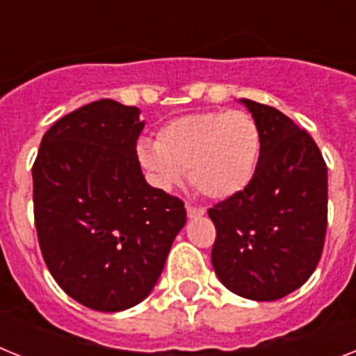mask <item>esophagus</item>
<instances>
[{
	"mask_svg": "<svg viewBox=\"0 0 356 356\" xmlns=\"http://www.w3.org/2000/svg\"><path fill=\"white\" fill-rule=\"evenodd\" d=\"M185 209H187V216L189 218H198V216H204L205 214L204 207H196L193 204H185Z\"/></svg>",
	"mask_w": 356,
	"mask_h": 356,
	"instance_id": "1",
	"label": "esophagus"
}]
</instances>
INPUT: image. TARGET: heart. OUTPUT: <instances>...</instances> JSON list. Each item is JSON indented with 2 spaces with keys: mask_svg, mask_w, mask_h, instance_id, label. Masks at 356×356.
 Returning a JSON list of instances; mask_svg holds the SVG:
<instances>
[{
  "mask_svg": "<svg viewBox=\"0 0 356 356\" xmlns=\"http://www.w3.org/2000/svg\"><path fill=\"white\" fill-rule=\"evenodd\" d=\"M262 154V132L243 111L196 113L171 120L156 143L138 145V160L160 189L184 181L211 200H227L251 185Z\"/></svg>",
  "mask_w": 356,
  "mask_h": 356,
  "instance_id": "1",
  "label": "heart"
}]
</instances>
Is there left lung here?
<instances>
[{"label": "left lung", "mask_w": 356, "mask_h": 356, "mask_svg": "<svg viewBox=\"0 0 356 356\" xmlns=\"http://www.w3.org/2000/svg\"><path fill=\"white\" fill-rule=\"evenodd\" d=\"M262 132L248 189L209 209L220 282L257 302L284 298L313 275L327 227V167L318 145L275 107L240 99Z\"/></svg>", "instance_id": "1"}]
</instances>
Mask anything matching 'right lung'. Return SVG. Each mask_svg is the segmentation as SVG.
Listing matches in <instances>:
<instances>
[{"label":"right lung","mask_w":356,"mask_h":356,"mask_svg":"<svg viewBox=\"0 0 356 356\" xmlns=\"http://www.w3.org/2000/svg\"><path fill=\"white\" fill-rule=\"evenodd\" d=\"M143 125L138 107L92 102L45 132L32 165L43 260L70 298L104 313L151 293L187 220L180 198L143 178Z\"/></svg>","instance_id":"1"}]
</instances>
